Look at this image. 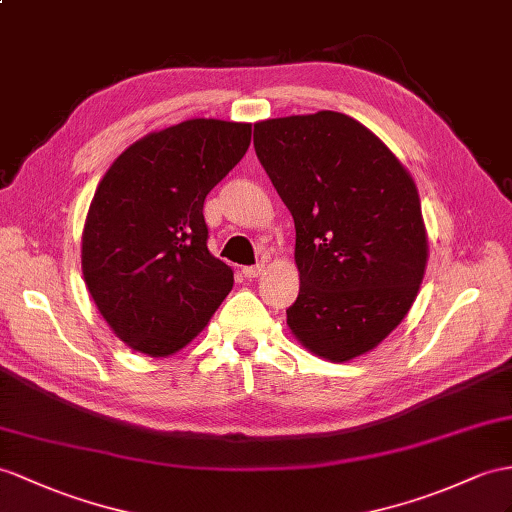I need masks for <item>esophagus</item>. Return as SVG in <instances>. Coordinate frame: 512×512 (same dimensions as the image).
Returning <instances> with one entry per match:
<instances>
[{
  "label": "esophagus",
  "instance_id": "esophagus-1",
  "mask_svg": "<svg viewBox=\"0 0 512 512\" xmlns=\"http://www.w3.org/2000/svg\"><path fill=\"white\" fill-rule=\"evenodd\" d=\"M263 273H265V265L263 263H258L254 267H243V276L249 278V280L260 278V276H263Z\"/></svg>",
  "mask_w": 512,
  "mask_h": 512
}]
</instances>
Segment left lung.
I'll return each instance as SVG.
<instances>
[{
  "instance_id": "8db88e82",
  "label": "left lung",
  "mask_w": 512,
  "mask_h": 512,
  "mask_svg": "<svg viewBox=\"0 0 512 512\" xmlns=\"http://www.w3.org/2000/svg\"><path fill=\"white\" fill-rule=\"evenodd\" d=\"M254 147L295 221L293 336L330 363L371 352L408 315L428 265L413 176L334 110L258 121Z\"/></svg>"
}]
</instances>
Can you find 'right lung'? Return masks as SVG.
<instances>
[{"mask_svg":"<svg viewBox=\"0 0 512 512\" xmlns=\"http://www.w3.org/2000/svg\"><path fill=\"white\" fill-rule=\"evenodd\" d=\"M252 143V123L186 119L145 134L97 184L82 230V276L130 350L180 352L232 291L208 249L204 199Z\"/></svg>","mask_w":512,"mask_h":512,"instance_id":"right-lung-1","label":"right lung"}]
</instances>
